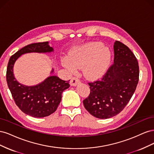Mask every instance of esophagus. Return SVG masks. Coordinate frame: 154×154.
<instances>
[{
  "label": "esophagus",
  "instance_id": "1",
  "mask_svg": "<svg viewBox=\"0 0 154 154\" xmlns=\"http://www.w3.org/2000/svg\"><path fill=\"white\" fill-rule=\"evenodd\" d=\"M80 82V80H79L78 78L73 77V78H72L71 82H70V84H71V86H76Z\"/></svg>",
  "mask_w": 154,
  "mask_h": 154
}]
</instances>
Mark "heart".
<instances>
[{"label": "heart", "mask_w": 154, "mask_h": 154, "mask_svg": "<svg viewBox=\"0 0 154 154\" xmlns=\"http://www.w3.org/2000/svg\"><path fill=\"white\" fill-rule=\"evenodd\" d=\"M110 60L111 53L108 48L103 47L100 42H90L72 51L70 58L62 59V64L71 71H75L76 67H83L84 75L93 78L105 72Z\"/></svg>", "instance_id": "b5f03b06"}]
</instances>
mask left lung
<instances>
[{"label":"left lung","instance_id":"obj_1","mask_svg":"<svg viewBox=\"0 0 154 154\" xmlns=\"http://www.w3.org/2000/svg\"><path fill=\"white\" fill-rule=\"evenodd\" d=\"M114 51V63L101 80L88 83L91 92L83 101L85 109L97 118L108 119L120 113L138 83V62L131 50L116 40Z\"/></svg>","mask_w":154,"mask_h":154}]
</instances>
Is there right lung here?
I'll return each instance as SVG.
<instances>
[{
  "label": "right lung",
  "mask_w": 154,
  "mask_h": 154,
  "mask_svg": "<svg viewBox=\"0 0 154 154\" xmlns=\"http://www.w3.org/2000/svg\"><path fill=\"white\" fill-rule=\"evenodd\" d=\"M53 48L48 42L27 45L12 55L9 60L6 81L16 105L23 112L34 118H44L53 114L62 100V94L70 86L64 81L51 75L39 84L26 86L18 83L13 74V66L22 54L28 53H51ZM53 69L51 73L53 72Z\"/></svg>",
  "instance_id": "add662e5"
}]
</instances>
